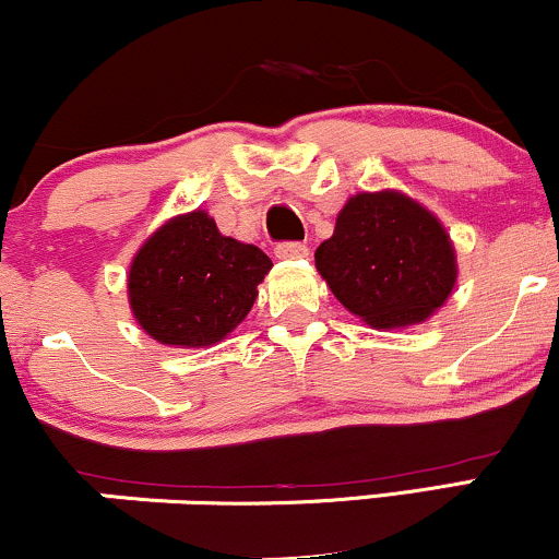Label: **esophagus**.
Wrapping results in <instances>:
<instances>
[{
	"label": "esophagus",
	"mask_w": 559,
	"mask_h": 559,
	"mask_svg": "<svg viewBox=\"0 0 559 559\" xmlns=\"http://www.w3.org/2000/svg\"><path fill=\"white\" fill-rule=\"evenodd\" d=\"M273 252L278 260H301V258H307V252H310V249H307L301 241H281V243H275Z\"/></svg>",
	"instance_id": "34e87169"
}]
</instances>
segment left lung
I'll return each mask as SVG.
<instances>
[{
  "mask_svg": "<svg viewBox=\"0 0 559 559\" xmlns=\"http://www.w3.org/2000/svg\"><path fill=\"white\" fill-rule=\"evenodd\" d=\"M316 265L346 310L376 329L426 320L457 278L447 230L400 191L352 197Z\"/></svg>",
  "mask_w": 559,
  "mask_h": 559,
  "instance_id": "obj_1",
  "label": "left lung"
}]
</instances>
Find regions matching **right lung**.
Here are the masks:
<instances>
[{"label":"right lung","instance_id":"obj_1","mask_svg":"<svg viewBox=\"0 0 559 559\" xmlns=\"http://www.w3.org/2000/svg\"><path fill=\"white\" fill-rule=\"evenodd\" d=\"M271 267L262 249L223 236L202 210L173 217L131 262L133 316L163 344H215L247 318Z\"/></svg>","mask_w":559,"mask_h":559}]
</instances>
